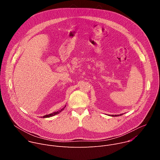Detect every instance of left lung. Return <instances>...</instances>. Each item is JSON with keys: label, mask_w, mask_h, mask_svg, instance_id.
<instances>
[{"label": "left lung", "mask_w": 160, "mask_h": 160, "mask_svg": "<svg viewBox=\"0 0 160 160\" xmlns=\"http://www.w3.org/2000/svg\"><path fill=\"white\" fill-rule=\"evenodd\" d=\"M122 115H123V114H122ZM117 116H119V115H115V116L112 115V117H117Z\"/></svg>", "instance_id": "1"}]
</instances>
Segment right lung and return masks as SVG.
<instances>
[{"mask_svg": "<svg viewBox=\"0 0 160 160\" xmlns=\"http://www.w3.org/2000/svg\"><path fill=\"white\" fill-rule=\"evenodd\" d=\"M65 107H66V106H65L64 108H62L61 109H60V110H59V111H56V112L51 113V114H49V115H45V116H43V117H43V118H49V117H53V116H54V115H58V113H59L60 112H61V111L65 108Z\"/></svg>", "mask_w": 160, "mask_h": 160, "instance_id": "add662e5", "label": "right lung"}]
</instances>
